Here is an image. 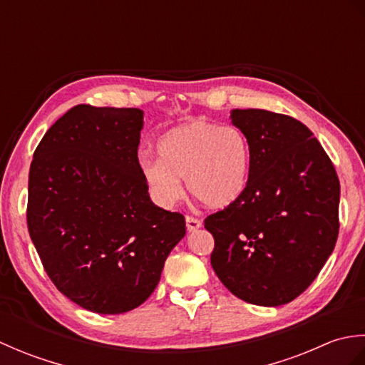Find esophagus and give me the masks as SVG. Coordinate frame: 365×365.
Wrapping results in <instances>:
<instances>
[{
    "label": "esophagus",
    "mask_w": 365,
    "mask_h": 365,
    "mask_svg": "<svg viewBox=\"0 0 365 365\" xmlns=\"http://www.w3.org/2000/svg\"><path fill=\"white\" fill-rule=\"evenodd\" d=\"M185 221H187V229L190 232H196L197 229H200V226H202V222H200V220L195 218V216H187V218H185Z\"/></svg>",
    "instance_id": "esophagus-1"
}]
</instances>
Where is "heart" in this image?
Masks as SVG:
<instances>
[{"label": "heart", "mask_w": 365, "mask_h": 365, "mask_svg": "<svg viewBox=\"0 0 365 365\" xmlns=\"http://www.w3.org/2000/svg\"><path fill=\"white\" fill-rule=\"evenodd\" d=\"M158 160L141 161V174L153 199L173 207L182 183L200 204L227 207L243 195L250 178V141L235 125L192 119L170 128L157 145Z\"/></svg>", "instance_id": "obj_1"}]
</instances>
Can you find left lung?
<instances>
[{
    "label": "left lung",
    "mask_w": 365,
    "mask_h": 365,
    "mask_svg": "<svg viewBox=\"0 0 365 365\" xmlns=\"http://www.w3.org/2000/svg\"><path fill=\"white\" fill-rule=\"evenodd\" d=\"M251 149L250 178L235 202L207 216L220 281L237 298L282 306L304 292L334 250L340 183L304 123L267 110H234Z\"/></svg>",
    "instance_id": "8db88e82"
}]
</instances>
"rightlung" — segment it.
<instances>
[{
	"instance_id": "obj_1",
	"label": "right lung",
	"mask_w": 365,
	"mask_h": 365,
	"mask_svg": "<svg viewBox=\"0 0 365 365\" xmlns=\"http://www.w3.org/2000/svg\"><path fill=\"white\" fill-rule=\"evenodd\" d=\"M141 128L138 108L76 105L48 128L29 168L31 240L56 289L91 312L141 306L187 232L182 213L147 192Z\"/></svg>"
}]
</instances>
